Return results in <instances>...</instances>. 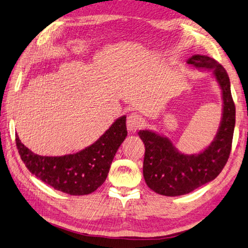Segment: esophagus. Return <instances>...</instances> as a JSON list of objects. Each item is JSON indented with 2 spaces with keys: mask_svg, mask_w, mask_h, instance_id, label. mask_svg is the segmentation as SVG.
Returning <instances> with one entry per match:
<instances>
[{
  "mask_svg": "<svg viewBox=\"0 0 248 248\" xmlns=\"http://www.w3.org/2000/svg\"><path fill=\"white\" fill-rule=\"evenodd\" d=\"M145 124V120L136 113H132L126 119V129L129 132H136L138 129H140Z\"/></svg>",
  "mask_w": 248,
  "mask_h": 248,
  "instance_id": "34e87169",
  "label": "esophagus"
}]
</instances>
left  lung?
Wrapping results in <instances>:
<instances>
[{
	"label": "left lung",
	"instance_id": "1",
	"mask_svg": "<svg viewBox=\"0 0 248 248\" xmlns=\"http://www.w3.org/2000/svg\"><path fill=\"white\" fill-rule=\"evenodd\" d=\"M187 63L214 72L222 91L223 114L215 140L199 154L187 155L178 152L169 138L150 130L138 132L146 148L143 177L149 188L166 197L187 194L215 180L226 165L232 150L235 107L227 72L208 56L194 55Z\"/></svg>",
	"mask_w": 248,
	"mask_h": 248
}]
</instances>
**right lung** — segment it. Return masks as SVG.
I'll use <instances>...</instances> for the list:
<instances>
[{"instance_id":"add662e5","label":"right lung","mask_w":248,"mask_h":248,"mask_svg":"<svg viewBox=\"0 0 248 248\" xmlns=\"http://www.w3.org/2000/svg\"><path fill=\"white\" fill-rule=\"evenodd\" d=\"M125 116L117 118L93 145L63 156L34 154L16 135V148L26 168L45 184L71 195L94 192L106 181L113 158L126 137Z\"/></svg>"}]
</instances>
